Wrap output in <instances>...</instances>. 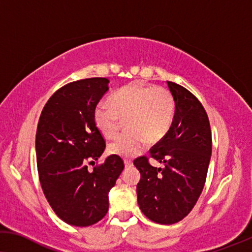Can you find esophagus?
Instances as JSON below:
<instances>
[{
	"label": "esophagus",
	"mask_w": 252,
	"mask_h": 252,
	"mask_svg": "<svg viewBox=\"0 0 252 252\" xmlns=\"http://www.w3.org/2000/svg\"><path fill=\"white\" fill-rule=\"evenodd\" d=\"M132 164H133V162L131 160H125L126 168H130V166H132Z\"/></svg>",
	"instance_id": "esophagus-1"
}]
</instances>
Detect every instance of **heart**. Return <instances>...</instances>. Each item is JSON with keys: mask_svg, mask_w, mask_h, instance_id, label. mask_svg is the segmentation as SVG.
I'll use <instances>...</instances> for the list:
<instances>
[{"mask_svg": "<svg viewBox=\"0 0 252 252\" xmlns=\"http://www.w3.org/2000/svg\"><path fill=\"white\" fill-rule=\"evenodd\" d=\"M94 111V122L106 138L118 133L122 120L127 132L109 144V153L123 158L137 155L147 144L158 143L168 132L175 116V98L162 87H152L134 81L122 87Z\"/></svg>", "mask_w": 252, "mask_h": 252, "instance_id": "1", "label": "heart"}]
</instances>
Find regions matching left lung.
Here are the masks:
<instances>
[{
	"label": "left lung",
	"mask_w": 252,
	"mask_h": 252,
	"mask_svg": "<svg viewBox=\"0 0 252 252\" xmlns=\"http://www.w3.org/2000/svg\"><path fill=\"white\" fill-rule=\"evenodd\" d=\"M166 83L175 98V116L165 136L150 151L163 166L155 168L145 157L133 163L140 172V210L152 221L171 225L185 218L201 195L212 140L208 115L195 95L179 84Z\"/></svg>",
	"instance_id": "1"
}]
</instances>
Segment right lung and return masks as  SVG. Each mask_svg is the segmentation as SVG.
Listing matches in <instances>:
<instances>
[{"instance_id": "right-lung-1", "label": "right lung", "mask_w": 252, "mask_h": 252, "mask_svg": "<svg viewBox=\"0 0 252 252\" xmlns=\"http://www.w3.org/2000/svg\"><path fill=\"white\" fill-rule=\"evenodd\" d=\"M108 83L105 77H92L66 84L51 95L38 120L35 150L42 189L56 215L79 227L105 217L109 190L125 169L114 154L94 171L87 165L106 147L94 111Z\"/></svg>"}]
</instances>
